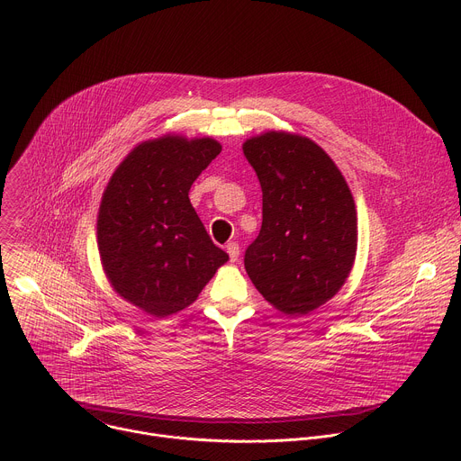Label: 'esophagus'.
Returning <instances> with one entry per match:
<instances>
[{
    "mask_svg": "<svg viewBox=\"0 0 461 461\" xmlns=\"http://www.w3.org/2000/svg\"><path fill=\"white\" fill-rule=\"evenodd\" d=\"M226 251H228V255H230V258L233 260V262H237L239 260V253H240V248H239V244L237 242H228L226 244Z\"/></svg>",
    "mask_w": 461,
    "mask_h": 461,
    "instance_id": "1",
    "label": "esophagus"
}]
</instances>
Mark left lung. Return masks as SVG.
I'll use <instances>...</instances> for the list:
<instances>
[{
	"instance_id": "1",
	"label": "left lung",
	"mask_w": 461,
	"mask_h": 461,
	"mask_svg": "<svg viewBox=\"0 0 461 461\" xmlns=\"http://www.w3.org/2000/svg\"><path fill=\"white\" fill-rule=\"evenodd\" d=\"M262 187V226L244 255L258 294L286 315H306L347 283L357 251L352 191L319 144L290 131L246 139Z\"/></svg>"
}]
</instances>
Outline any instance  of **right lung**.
Returning a JSON list of instances; mask_svg holds the SVG:
<instances>
[{"label":"right lung","mask_w":461,"mask_h":461,"mask_svg":"<svg viewBox=\"0 0 461 461\" xmlns=\"http://www.w3.org/2000/svg\"><path fill=\"white\" fill-rule=\"evenodd\" d=\"M221 151L212 137L166 133L144 140L102 193L96 237L104 274L123 301L149 315L187 308L230 258L187 196Z\"/></svg>","instance_id":"right-lung-1"}]
</instances>
